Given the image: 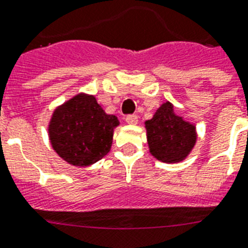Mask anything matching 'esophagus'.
I'll list each match as a JSON object with an SVG mask.
<instances>
[{"label": "esophagus", "mask_w": 248, "mask_h": 248, "mask_svg": "<svg viewBox=\"0 0 248 248\" xmlns=\"http://www.w3.org/2000/svg\"><path fill=\"white\" fill-rule=\"evenodd\" d=\"M125 122L129 124V125H136L138 123V116L137 115H128L125 118Z\"/></svg>", "instance_id": "esophagus-1"}]
</instances>
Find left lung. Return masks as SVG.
Segmentation results:
<instances>
[{"label": "left lung", "mask_w": 248, "mask_h": 248, "mask_svg": "<svg viewBox=\"0 0 248 248\" xmlns=\"http://www.w3.org/2000/svg\"><path fill=\"white\" fill-rule=\"evenodd\" d=\"M144 128L150 154L165 164L184 161L197 142L196 124L178 115L170 101L160 105Z\"/></svg>", "instance_id": "obj_1"}]
</instances>
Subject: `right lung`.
I'll return each instance as SVG.
<instances>
[{
	"label": "right lung",
	"instance_id": "add662e5",
	"mask_svg": "<svg viewBox=\"0 0 248 248\" xmlns=\"http://www.w3.org/2000/svg\"><path fill=\"white\" fill-rule=\"evenodd\" d=\"M118 116L106 114L93 94L80 92L59 105L49 118V143L69 165L86 166L108 155Z\"/></svg>",
	"mask_w": 248,
	"mask_h": 248
}]
</instances>
